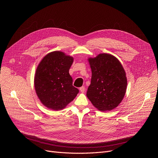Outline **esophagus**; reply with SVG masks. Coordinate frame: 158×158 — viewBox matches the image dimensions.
<instances>
[{
    "mask_svg": "<svg viewBox=\"0 0 158 158\" xmlns=\"http://www.w3.org/2000/svg\"><path fill=\"white\" fill-rule=\"evenodd\" d=\"M79 89H80V91H81L82 93H84V92H85V87H84V86H82V87H81Z\"/></svg>",
    "mask_w": 158,
    "mask_h": 158,
    "instance_id": "esophagus-1",
    "label": "esophagus"
}]
</instances>
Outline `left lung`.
Here are the masks:
<instances>
[{"instance_id": "left-lung-1", "label": "left lung", "mask_w": 158, "mask_h": 158, "mask_svg": "<svg viewBox=\"0 0 158 158\" xmlns=\"http://www.w3.org/2000/svg\"><path fill=\"white\" fill-rule=\"evenodd\" d=\"M91 68V84L86 96L93 105L102 112L117 107L127 89L126 72L119 60L109 54H99L88 58Z\"/></svg>"}]
</instances>
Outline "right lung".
Wrapping results in <instances>:
<instances>
[{"instance_id": "obj_1", "label": "right lung", "mask_w": 158, "mask_h": 158, "mask_svg": "<svg viewBox=\"0 0 158 158\" xmlns=\"http://www.w3.org/2000/svg\"><path fill=\"white\" fill-rule=\"evenodd\" d=\"M73 61V57L56 51L44 56L39 64L34 77L35 90L41 103L48 109L62 110L78 94L69 73Z\"/></svg>"}]
</instances>
